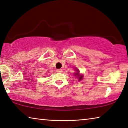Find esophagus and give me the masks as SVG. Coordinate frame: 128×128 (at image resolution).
<instances>
[{"label":"esophagus","mask_w":128,"mask_h":128,"mask_svg":"<svg viewBox=\"0 0 128 128\" xmlns=\"http://www.w3.org/2000/svg\"><path fill=\"white\" fill-rule=\"evenodd\" d=\"M56 72L58 73H62V69H58V70H56Z\"/></svg>","instance_id":"obj_1"}]
</instances>
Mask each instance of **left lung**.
Returning a JSON list of instances; mask_svg holds the SVG:
<instances>
[{
	"instance_id": "left-lung-1",
	"label": "left lung",
	"mask_w": 128,
	"mask_h": 128,
	"mask_svg": "<svg viewBox=\"0 0 128 128\" xmlns=\"http://www.w3.org/2000/svg\"><path fill=\"white\" fill-rule=\"evenodd\" d=\"M75 71H76V73H74V76L76 77H78V81H80L82 80V78H83V76L82 75H81L80 74V73H79V70L78 69H76V70H75Z\"/></svg>"
}]
</instances>
